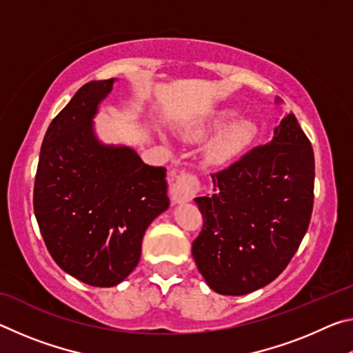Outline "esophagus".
Returning <instances> with one entry per match:
<instances>
[{"label":"esophagus","mask_w":353,"mask_h":353,"mask_svg":"<svg viewBox=\"0 0 353 353\" xmlns=\"http://www.w3.org/2000/svg\"><path fill=\"white\" fill-rule=\"evenodd\" d=\"M201 188L198 177L190 174V172H182L177 176L176 182L171 187V198L176 204H183V202H190L196 198L198 191Z\"/></svg>","instance_id":"1"}]
</instances>
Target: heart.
Here are the masks:
<instances>
[{"label": "heart", "mask_w": 353, "mask_h": 353, "mask_svg": "<svg viewBox=\"0 0 353 353\" xmlns=\"http://www.w3.org/2000/svg\"><path fill=\"white\" fill-rule=\"evenodd\" d=\"M236 113L238 112L232 107H224V109L214 110L204 121L196 123L188 129V135L199 137L207 134L208 130L221 128L207 146L208 159L214 163H224L238 157L255 139V123L246 117H238L234 120Z\"/></svg>", "instance_id": "heart-1"}]
</instances>
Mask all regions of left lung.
<instances>
[{"mask_svg":"<svg viewBox=\"0 0 353 353\" xmlns=\"http://www.w3.org/2000/svg\"><path fill=\"white\" fill-rule=\"evenodd\" d=\"M212 181L214 194L194 199L204 225L191 254L213 291L248 294L288 266L312 218L314 154L294 113Z\"/></svg>","mask_w":353,"mask_h":353,"instance_id":"left-lung-1","label":"left lung"}]
</instances>
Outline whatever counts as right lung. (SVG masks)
Returning <instances> with one entry per match:
<instances>
[{"mask_svg":"<svg viewBox=\"0 0 353 353\" xmlns=\"http://www.w3.org/2000/svg\"><path fill=\"white\" fill-rule=\"evenodd\" d=\"M117 79L81 87L52 119L40 149L34 212L48 250L81 282L110 288L139 265L149 224L168 210L166 168L94 130Z\"/></svg>","mask_w":353,"mask_h":353,"instance_id":"1","label":"right lung"}]
</instances>
